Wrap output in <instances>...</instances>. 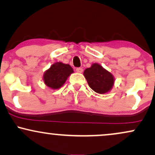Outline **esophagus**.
Here are the masks:
<instances>
[{
    "label": "esophagus",
    "mask_w": 155,
    "mask_h": 155,
    "mask_svg": "<svg viewBox=\"0 0 155 155\" xmlns=\"http://www.w3.org/2000/svg\"><path fill=\"white\" fill-rule=\"evenodd\" d=\"M76 72H77V73H82V72H83V68H76Z\"/></svg>",
    "instance_id": "esophagus-1"
}]
</instances>
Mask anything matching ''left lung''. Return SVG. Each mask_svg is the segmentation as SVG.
I'll list each match as a JSON object with an SVG mask.
<instances>
[{
  "label": "left lung",
  "instance_id": "left-lung-1",
  "mask_svg": "<svg viewBox=\"0 0 155 155\" xmlns=\"http://www.w3.org/2000/svg\"><path fill=\"white\" fill-rule=\"evenodd\" d=\"M84 76L90 88L101 94L110 91L114 84L112 74L97 63L92 64L91 67L86 68Z\"/></svg>",
  "mask_w": 155,
  "mask_h": 155
}]
</instances>
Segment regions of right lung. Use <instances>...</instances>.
Wrapping results in <instances>:
<instances>
[{
	"label": "right lung",
	"mask_w": 155,
	"mask_h": 155,
	"mask_svg": "<svg viewBox=\"0 0 155 155\" xmlns=\"http://www.w3.org/2000/svg\"><path fill=\"white\" fill-rule=\"evenodd\" d=\"M72 73H74V70L69 64L56 62L44 72L43 80L48 87L58 89L64 85Z\"/></svg>",
	"instance_id": "right-lung-1"
}]
</instances>
